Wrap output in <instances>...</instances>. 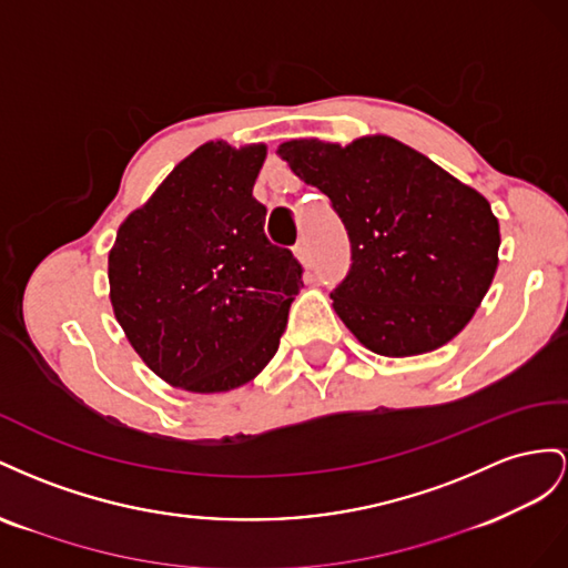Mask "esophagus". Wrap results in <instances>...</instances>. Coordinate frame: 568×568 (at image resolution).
I'll list each match as a JSON object with an SVG mask.
<instances>
[{
	"instance_id": "esophagus-1",
	"label": "esophagus",
	"mask_w": 568,
	"mask_h": 568,
	"mask_svg": "<svg viewBox=\"0 0 568 568\" xmlns=\"http://www.w3.org/2000/svg\"><path fill=\"white\" fill-rule=\"evenodd\" d=\"M295 256L300 258V264H304V266L312 264V250H310V245H306L304 240L295 245Z\"/></svg>"
}]
</instances>
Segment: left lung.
Returning a JSON list of instances; mask_svg holds the SVG:
<instances>
[{
  "label": "left lung",
  "instance_id": "left-lung-1",
  "mask_svg": "<svg viewBox=\"0 0 568 568\" xmlns=\"http://www.w3.org/2000/svg\"><path fill=\"white\" fill-rule=\"evenodd\" d=\"M343 219L352 266L331 297L359 343L383 356L426 354L474 318L499 264L490 202L395 138L278 148Z\"/></svg>",
  "mask_w": 568,
  "mask_h": 568
}]
</instances>
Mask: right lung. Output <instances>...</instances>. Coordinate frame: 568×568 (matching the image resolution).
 Here are the masks:
<instances>
[{
	"instance_id": "right-lung-1",
	"label": "right lung",
	"mask_w": 568,
	"mask_h": 568,
	"mask_svg": "<svg viewBox=\"0 0 568 568\" xmlns=\"http://www.w3.org/2000/svg\"><path fill=\"white\" fill-rule=\"evenodd\" d=\"M266 144L212 140L121 223L109 300L128 343L187 393H229L278 352L302 266L264 233L252 197Z\"/></svg>"
}]
</instances>
